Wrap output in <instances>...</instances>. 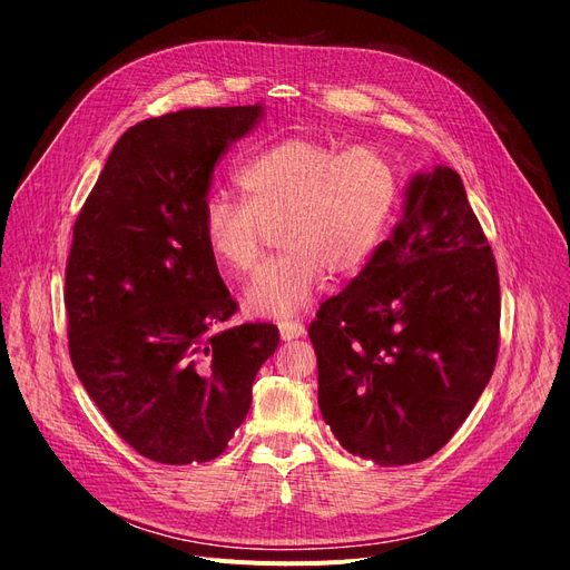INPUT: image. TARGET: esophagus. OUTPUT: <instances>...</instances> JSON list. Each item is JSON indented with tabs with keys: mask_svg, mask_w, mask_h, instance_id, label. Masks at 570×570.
Instances as JSON below:
<instances>
[{
	"mask_svg": "<svg viewBox=\"0 0 570 570\" xmlns=\"http://www.w3.org/2000/svg\"><path fill=\"white\" fill-rule=\"evenodd\" d=\"M279 336L282 341H293L305 336V326L301 322H282L279 324Z\"/></svg>",
	"mask_w": 570,
	"mask_h": 570,
	"instance_id": "34e87169",
	"label": "esophagus"
}]
</instances>
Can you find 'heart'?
Here are the masks:
<instances>
[{
    "label": "heart",
    "mask_w": 570,
    "mask_h": 570,
    "mask_svg": "<svg viewBox=\"0 0 570 570\" xmlns=\"http://www.w3.org/2000/svg\"><path fill=\"white\" fill-rule=\"evenodd\" d=\"M244 194H213L200 208V229L227 272L242 277L261 261L267 227L279 225L284 248L246 286L255 317L288 320L305 309L328 272L353 277L383 244L400 196V175L376 146L291 137L253 156L236 173Z\"/></svg>",
    "instance_id": "heart-1"
}]
</instances>
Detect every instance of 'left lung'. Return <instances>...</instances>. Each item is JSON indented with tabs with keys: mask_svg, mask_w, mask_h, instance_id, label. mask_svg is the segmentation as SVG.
<instances>
[{
	"mask_svg": "<svg viewBox=\"0 0 570 570\" xmlns=\"http://www.w3.org/2000/svg\"><path fill=\"white\" fill-rule=\"evenodd\" d=\"M320 410L379 466L424 462L479 402L500 345V279L448 165L414 173L389 242L309 324Z\"/></svg>",
	"mask_w": 570,
	"mask_h": 570,
	"instance_id": "8db88e82",
	"label": "left lung"
}]
</instances>
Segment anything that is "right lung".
<instances>
[{
  "instance_id": "add662e5",
  "label": "right lung",
  "mask_w": 570,
  "mask_h": 570,
  "mask_svg": "<svg viewBox=\"0 0 570 570\" xmlns=\"http://www.w3.org/2000/svg\"><path fill=\"white\" fill-rule=\"evenodd\" d=\"M263 118V104L185 108L130 127L72 229V366L114 431L160 464L223 454L279 345L274 324L219 328L236 301L200 229L215 163Z\"/></svg>"
}]
</instances>
